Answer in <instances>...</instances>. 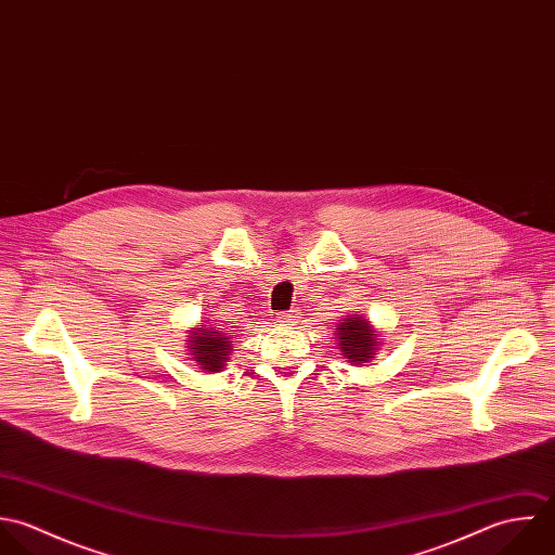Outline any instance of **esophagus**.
Instances as JSON below:
<instances>
[{
  "label": "esophagus",
  "instance_id": "obj_1",
  "mask_svg": "<svg viewBox=\"0 0 555 555\" xmlns=\"http://www.w3.org/2000/svg\"><path fill=\"white\" fill-rule=\"evenodd\" d=\"M297 321H299V310H291V312L278 314V323L280 325H295Z\"/></svg>",
  "mask_w": 555,
  "mask_h": 555
}]
</instances>
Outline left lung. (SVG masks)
I'll use <instances>...</instances> for the list:
<instances>
[{
	"label": "left lung",
	"instance_id": "1",
	"mask_svg": "<svg viewBox=\"0 0 555 555\" xmlns=\"http://www.w3.org/2000/svg\"><path fill=\"white\" fill-rule=\"evenodd\" d=\"M380 334L362 314H351L336 325V345L340 356L353 366H369L370 360L380 351Z\"/></svg>",
	"mask_w": 555,
	"mask_h": 555
}]
</instances>
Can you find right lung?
<instances>
[{
    "label": "right lung",
    "instance_id": "add662e5",
    "mask_svg": "<svg viewBox=\"0 0 555 555\" xmlns=\"http://www.w3.org/2000/svg\"><path fill=\"white\" fill-rule=\"evenodd\" d=\"M185 343L191 356L189 360L206 374H215L223 369L232 353V338L221 332V327H210L204 323L189 330Z\"/></svg>",
    "mask_w": 555,
    "mask_h": 555
}]
</instances>
